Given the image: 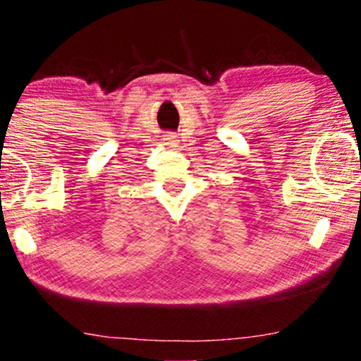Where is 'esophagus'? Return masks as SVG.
<instances>
[{"instance_id": "esophagus-1", "label": "esophagus", "mask_w": 361, "mask_h": 361, "mask_svg": "<svg viewBox=\"0 0 361 361\" xmlns=\"http://www.w3.org/2000/svg\"><path fill=\"white\" fill-rule=\"evenodd\" d=\"M163 140H164V146H168V147H176L178 142H180L176 135L171 134V132H168V134H164Z\"/></svg>"}]
</instances>
